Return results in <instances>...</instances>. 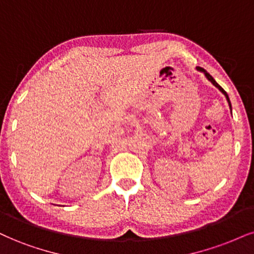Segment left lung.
Masks as SVG:
<instances>
[{"instance_id":"1","label":"left lung","mask_w":254,"mask_h":254,"mask_svg":"<svg viewBox=\"0 0 254 254\" xmlns=\"http://www.w3.org/2000/svg\"><path fill=\"white\" fill-rule=\"evenodd\" d=\"M196 69H198V70H200V71H202V73H203V74H205V76H206V77H207V79H208V81H211V82H212V83H213V84H214V86H215V87H217V88H218L219 90H220V92H221V93H223L225 96H226V100H227L228 105H230V108H231V109H232V106H231V102H230V98H228L227 93H226V92H225V90H224L223 88H221V87H220V86H219V84H218L217 82H215V80L213 79V77H212V76H211V75H209V74L207 73V71H206L205 69H202V68H200V67H196Z\"/></svg>"}]
</instances>
